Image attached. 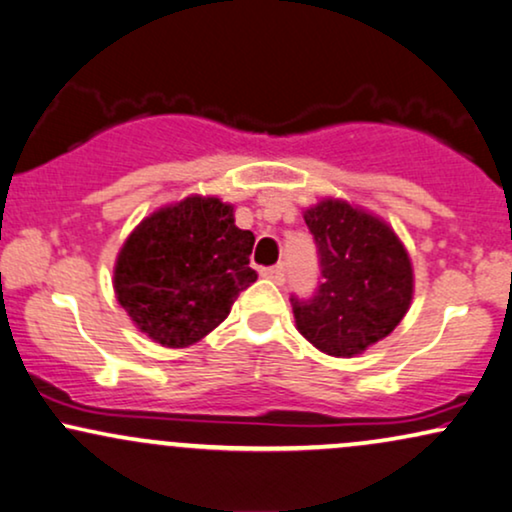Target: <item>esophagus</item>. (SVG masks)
Listing matches in <instances>:
<instances>
[{
	"label": "esophagus",
	"mask_w": 512,
	"mask_h": 512,
	"mask_svg": "<svg viewBox=\"0 0 512 512\" xmlns=\"http://www.w3.org/2000/svg\"><path fill=\"white\" fill-rule=\"evenodd\" d=\"M260 274L264 276V278H269V281H274V283H278V286H281L283 281H286V274H283V267L281 264H278V267H264Z\"/></svg>",
	"instance_id": "34e87169"
}]
</instances>
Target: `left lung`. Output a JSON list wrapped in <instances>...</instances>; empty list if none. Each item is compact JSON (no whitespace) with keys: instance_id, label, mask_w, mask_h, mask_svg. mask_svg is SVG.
<instances>
[{"instance_id":"8db88e82","label":"left lung","mask_w":512,"mask_h":512,"mask_svg":"<svg viewBox=\"0 0 512 512\" xmlns=\"http://www.w3.org/2000/svg\"><path fill=\"white\" fill-rule=\"evenodd\" d=\"M319 248L323 283L293 297L295 326L328 357H357L390 335L413 300V264L385 219L340 198L304 210Z\"/></svg>"}]
</instances>
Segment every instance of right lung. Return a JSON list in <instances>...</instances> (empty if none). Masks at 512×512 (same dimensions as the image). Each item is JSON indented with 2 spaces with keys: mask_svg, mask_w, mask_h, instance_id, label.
I'll return each mask as SVG.
<instances>
[{
  "mask_svg": "<svg viewBox=\"0 0 512 512\" xmlns=\"http://www.w3.org/2000/svg\"><path fill=\"white\" fill-rule=\"evenodd\" d=\"M252 231L236 226L234 205L189 196L155 210L122 243L115 297L141 333L163 347H189L222 323L250 269Z\"/></svg>",
  "mask_w": 512,
  "mask_h": 512,
  "instance_id": "right-lung-1",
  "label": "right lung"
}]
</instances>
